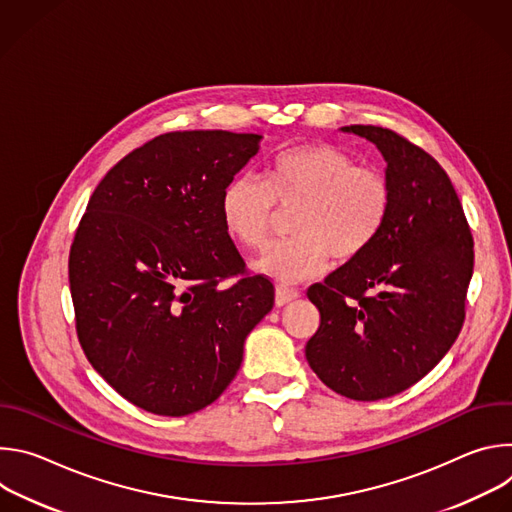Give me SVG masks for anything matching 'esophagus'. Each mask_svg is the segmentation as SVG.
<instances>
[{
  "mask_svg": "<svg viewBox=\"0 0 512 512\" xmlns=\"http://www.w3.org/2000/svg\"><path fill=\"white\" fill-rule=\"evenodd\" d=\"M298 298H300V291H296V289H287V287H277L275 289V306L277 308H283L285 304L294 302Z\"/></svg>",
  "mask_w": 512,
  "mask_h": 512,
  "instance_id": "1",
  "label": "esophagus"
}]
</instances>
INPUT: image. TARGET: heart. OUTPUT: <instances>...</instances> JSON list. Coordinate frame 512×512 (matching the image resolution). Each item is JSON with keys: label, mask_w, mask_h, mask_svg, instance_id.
<instances>
[{"label": "heart", "mask_w": 512, "mask_h": 512, "mask_svg": "<svg viewBox=\"0 0 512 512\" xmlns=\"http://www.w3.org/2000/svg\"><path fill=\"white\" fill-rule=\"evenodd\" d=\"M277 208L296 206L289 218L294 239L269 245L253 269L281 285H294L326 271L330 255L350 261L381 233L391 184L383 170L356 166L330 143H308L277 154L261 178L239 174L221 194L227 233L247 249H259Z\"/></svg>", "instance_id": "obj_1"}]
</instances>
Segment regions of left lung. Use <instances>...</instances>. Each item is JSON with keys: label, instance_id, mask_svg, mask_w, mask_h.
<instances>
[{"label": "left lung", "instance_id": "left-lung-1", "mask_svg": "<svg viewBox=\"0 0 512 512\" xmlns=\"http://www.w3.org/2000/svg\"><path fill=\"white\" fill-rule=\"evenodd\" d=\"M340 131L377 145L387 162L391 208L364 253L308 289L320 328L306 358L338 395L379 401L423 379L456 342L474 241L448 174L427 152L375 125ZM375 286L380 291L369 297Z\"/></svg>", "mask_w": 512, "mask_h": 512}]
</instances>
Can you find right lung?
Returning <instances> with one entry per match:
<instances>
[{"label": "right lung", "mask_w": 512, "mask_h": 512, "mask_svg": "<svg viewBox=\"0 0 512 512\" xmlns=\"http://www.w3.org/2000/svg\"><path fill=\"white\" fill-rule=\"evenodd\" d=\"M261 135L164 133L117 162L93 192L70 247L81 346L129 403L156 415L204 409L235 379L273 285L245 273L221 216L223 188Z\"/></svg>", "instance_id": "add662e5"}]
</instances>
